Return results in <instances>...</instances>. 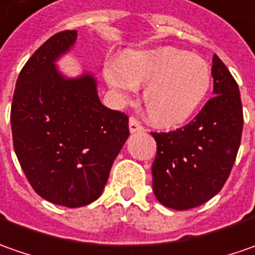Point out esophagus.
Segmentation results:
<instances>
[{
    "instance_id": "obj_1",
    "label": "esophagus",
    "mask_w": 255,
    "mask_h": 255,
    "mask_svg": "<svg viewBox=\"0 0 255 255\" xmlns=\"http://www.w3.org/2000/svg\"><path fill=\"white\" fill-rule=\"evenodd\" d=\"M145 128L144 126L141 124V121L136 119V117H129V131L131 132H142Z\"/></svg>"
}]
</instances>
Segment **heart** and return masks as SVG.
<instances>
[{"mask_svg": "<svg viewBox=\"0 0 255 255\" xmlns=\"http://www.w3.org/2000/svg\"><path fill=\"white\" fill-rule=\"evenodd\" d=\"M103 75L124 99L135 87H145V111L154 124L163 128L178 127L192 119L212 82L210 69L202 57L176 48L128 52L121 60L107 62Z\"/></svg>", "mask_w": 255, "mask_h": 255, "instance_id": "heart-1", "label": "heart"}]
</instances>
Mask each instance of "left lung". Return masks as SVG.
<instances>
[{"mask_svg":"<svg viewBox=\"0 0 255 255\" xmlns=\"http://www.w3.org/2000/svg\"><path fill=\"white\" fill-rule=\"evenodd\" d=\"M213 93L189 124L151 132L156 141L152 190L163 206L188 210L217 195L230 176L240 148L243 106L234 77L213 56Z\"/></svg>","mask_w":255,"mask_h":255,"instance_id":"left-lung-1","label":"left lung"}]
</instances>
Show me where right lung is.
I'll return each instance as SVG.
<instances>
[{
  "mask_svg": "<svg viewBox=\"0 0 255 255\" xmlns=\"http://www.w3.org/2000/svg\"><path fill=\"white\" fill-rule=\"evenodd\" d=\"M77 32L50 36L25 63L11 106L12 142L26 179L59 206H86L99 198L129 135L128 116L101 104L93 76L65 79L55 59Z\"/></svg>",
  "mask_w": 255,
  "mask_h": 255,
  "instance_id": "right-lung-1",
  "label": "right lung"
}]
</instances>
